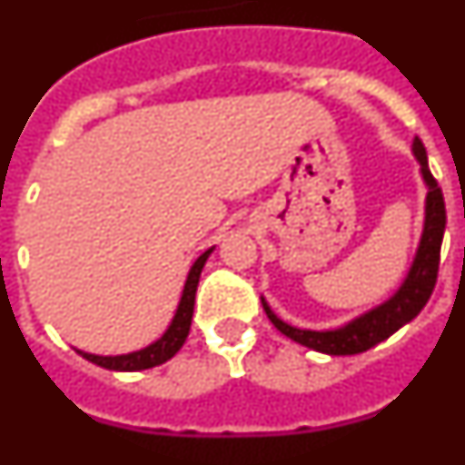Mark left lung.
I'll use <instances>...</instances> for the list:
<instances>
[{
  "label": "left lung",
  "instance_id": "obj_1",
  "mask_svg": "<svg viewBox=\"0 0 465 465\" xmlns=\"http://www.w3.org/2000/svg\"><path fill=\"white\" fill-rule=\"evenodd\" d=\"M414 155H417L419 165H421V174L429 186V195H426V221L424 232H421V242H419L417 256H414L412 268H410L408 277L402 282L401 289L389 298L384 305L375 307L368 314L359 316L351 323L335 331H302V328H293L289 323H283L277 314L268 307V302L262 300V310L268 314L270 322L274 323L279 332H283L286 338L293 342L310 347L314 351L331 356H351L368 351L371 347L380 344L389 335L412 322L419 312L424 310L429 302L430 293L438 282V268H440V246L442 235H445V197H442L440 186L435 182V176L429 170V160H426V149L421 139H414L412 146Z\"/></svg>",
  "mask_w": 465,
  "mask_h": 465
}]
</instances>
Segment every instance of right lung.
<instances>
[{"label": "right lung", "instance_id": "right-lung-1", "mask_svg": "<svg viewBox=\"0 0 465 465\" xmlns=\"http://www.w3.org/2000/svg\"><path fill=\"white\" fill-rule=\"evenodd\" d=\"M213 249H207L203 256L193 262L191 272H188L186 286H183L182 302L176 307V314L172 319L170 328L165 331V335L160 340H155L149 347L139 349V351H133V354H123V356H94L85 354V351H79L85 361L90 363L100 365V368H106V371H118V372H134V371H146V368H155V365L165 363L172 356L183 347L188 338V331H191L193 322V307H195V291L197 282H200V272H203L204 262H207L209 253Z\"/></svg>", "mask_w": 465, "mask_h": 465}]
</instances>
